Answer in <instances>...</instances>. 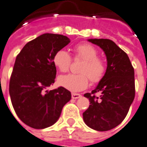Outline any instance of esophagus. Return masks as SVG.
Returning a JSON list of instances; mask_svg holds the SVG:
<instances>
[{"label": "esophagus", "instance_id": "obj_1", "mask_svg": "<svg viewBox=\"0 0 147 147\" xmlns=\"http://www.w3.org/2000/svg\"><path fill=\"white\" fill-rule=\"evenodd\" d=\"M81 95L78 93H71V98H74V99H77V98H79L81 97Z\"/></svg>", "mask_w": 147, "mask_h": 147}]
</instances>
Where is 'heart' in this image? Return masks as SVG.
<instances>
[{
    "mask_svg": "<svg viewBox=\"0 0 147 147\" xmlns=\"http://www.w3.org/2000/svg\"><path fill=\"white\" fill-rule=\"evenodd\" d=\"M75 58L83 59L79 71L81 74H68L59 78V84L71 92H79L88 86V78L93 82H98L106 71V64L98 58V51L89 44H80L74 47ZM71 58L65 49H59L53 56V63L59 71H68Z\"/></svg>",
    "mask_w": 147,
    "mask_h": 147,
    "instance_id": "b5f03b06",
    "label": "heart"
}]
</instances>
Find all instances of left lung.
Returning <instances> with one entry per match:
<instances>
[{
	"instance_id": "left-lung-1",
	"label": "left lung",
	"mask_w": 147,
	"mask_h": 147,
	"mask_svg": "<svg viewBox=\"0 0 147 147\" xmlns=\"http://www.w3.org/2000/svg\"><path fill=\"white\" fill-rule=\"evenodd\" d=\"M106 56V73L91 93H86L90 105L83 113L86 125L97 131H107L125 119L135 97L134 69L127 54L109 39H88ZM98 92L100 96H96Z\"/></svg>"
}]
</instances>
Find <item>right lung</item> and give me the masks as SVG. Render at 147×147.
Segmentation results:
<instances>
[{
	"label": "right lung",
	"mask_w": 147,
	"mask_h": 147,
	"mask_svg": "<svg viewBox=\"0 0 147 147\" xmlns=\"http://www.w3.org/2000/svg\"><path fill=\"white\" fill-rule=\"evenodd\" d=\"M69 42L65 35L43 34L28 42L17 56L9 93L17 116L30 127L40 129L52 126L71 99V92L61 86L46 90L56 76L54 55Z\"/></svg>",
	"instance_id": "obj_1"
}]
</instances>
